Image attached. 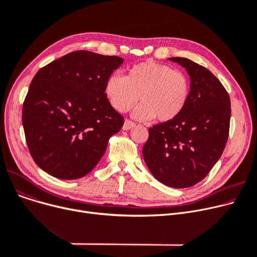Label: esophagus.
I'll return each mask as SVG.
<instances>
[{"mask_svg":"<svg viewBox=\"0 0 257 257\" xmlns=\"http://www.w3.org/2000/svg\"><path fill=\"white\" fill-rule=\"evenodd\" d=\"M133 127H136V123H134V121H132V120H130V119H126V120H125L124 126H123V129H124V130H129V129L133 128Z\"/></svg>","mask_w":257,"mask_h":257,"instance_id":"esophagus-1","label":"esophagus"}]
</instances>
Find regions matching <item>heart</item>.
Wrapping results in <instances>:
<instances>
[{"mask_svg":"<svg viewBox=\"0 0 257 257\" xmlns=\"http://www.w3.org/2000/svg\"><path fill=\"white\" fill-rule=\"evenodd\" d=\"M191 93L186 75L171 66L147 60L134 64L124 77L111 75L105 83V94L118 112H127L140 100L134 112L140 119L170 123L185 109Z\"/></svg>","mask_w":257,"mask_h":257,"instance_id":"b5f03b06","label":"heart"}]
</instances>
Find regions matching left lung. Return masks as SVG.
<instances>
[{
  "mask_svg": "<svg viewBox=\"0 0 257 257\" xmlns=\"http://www.w3.org/2000/svg\"><path fill=\"white\" fill-rule=\"evenodd\" d=\"M169 59L190 75V99L176 119L149 128L143 156L158 181L184 188L204 179L221 157L230 127V98L206 67L183 57Z\"/></svg>",
  "mask_w": 257,
  "mask_h": 257,
  "instance_id": "obj_1",
  "label": "left lung"
}]
</instances>
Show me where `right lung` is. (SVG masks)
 <instances>
[{
	"label": "right lung",
	"mask_w": 257,
	"mask_h": 257,
	"mask_svg": "<svg viewBox=\"0 0 257 257\" xmlns=\"http://www.w3.org/2000/svg\"><path fill=\"white\" fill-rule=\"evenodd\" d=\"M123 60L76 51L34 76L23 105V126L33 160L51 176H85L123 127V115L105 94L106 80Z\"/></svg>",
	"instance_id": "right-lung-1"
}]
</instances>
